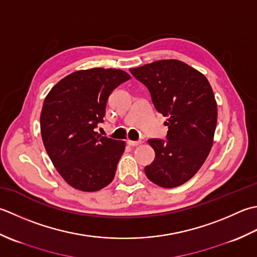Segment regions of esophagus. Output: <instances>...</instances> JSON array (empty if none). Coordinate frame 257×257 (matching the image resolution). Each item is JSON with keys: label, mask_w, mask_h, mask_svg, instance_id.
<instances>
[{"label": "esophagus", "mask_w": 257, "mask_h": 257, "mask_svg": "<svg viewBox=\"0 0 257 257\" xmlns=\"http://www.w3.org/2000/svg\"><path fill=\"white\" fill-rule=\"evenodd\" d=\"M141 143H142V142H141V141H127V144L130 145V146H138V145H140Z\"/></svg>", "instance_id": "1"}]
</instances>
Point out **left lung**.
I'll list each match as a JSON object with an SVG mask.
<instances>
[{
  "instance_id": "1",
  "label": "left lung",
  "mask_w": 257,
  "mask_h": 257,
  "mask_svg": "<svg viewBox=\"0 0 257 257\" xmlns=\"http://www.w3.org/2000/svg\"><path fill=\"white\" fill-rule=\"evenodd\" d=\"M130 72L148 87L169 127L166 140L148 141L155 159L145 166V174L161 187L184 184L201 169L213 145L217 105L212 87L201 72L177 60L156 61Z\"/></svg>"
}]
</instances>
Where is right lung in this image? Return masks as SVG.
I'll use <instances>...</instances> for the list:
<instances>
[{"mask_svg":"<svg viewBox=\"0 0 257 257\" xmlns=\"http://www.w3.org/2000/svg\"><path fill=\"white\" fill-rule=\"evenodd\" d=\"M126 72L115 69L76 71L57 83L45 97L41 112L44 148L60 175L72 187L95 192L115 176L125 142L101 136L108 96Z\"/></svg>","mask_w":257,"mask_h":257,"instance_id":"right-lung-1","label":"right lung"}]
</instances>
